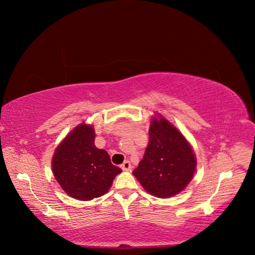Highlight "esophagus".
<instances>
[{"label": "esophagus", "mask_w": 255, "mask_h": 255, "mask_svg": "<svg viewBox=\"0 0 255 255\" xmlns=\"http://www.w3.org/2000/svg\"><path fill=\"white\" fill-rule=\"evenodd\" d=\"M122 169L124 171H129L131 169V164L129 161H125L123 164H122Z\"/></svg>", "instance_id": "obj_1"}]
</instances>
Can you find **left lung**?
<instances>
[{
    "label": "left lung",
    "mask_w": 255,
    "mask_h": 255,
    "mask_svg": "<svg viewBox=\"0 0 255 255\" xmlns=\"http://www.w3.org/2000/svg\"><path fill=\"white\" fill-rule=\"evenodd\" d=\"M148 145L132 174L149 195L170 198L192 180L197 159L182 132L162 115L150 119Z\"/></svg>",
    "instance_id": "left-lung-1"
}]
</instances>
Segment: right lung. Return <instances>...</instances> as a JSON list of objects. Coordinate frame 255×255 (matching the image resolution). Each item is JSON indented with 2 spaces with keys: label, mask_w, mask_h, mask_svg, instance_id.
<instances>
[{
  "label": "right lung",
  "mask_w": 255,
  "mask_h": 255,
  "mask_svg": "<svg viewBox=\"0 0 255 255\" xmlns=\"http://www.w3.org/2000/svg\"><path fill=\"white\" fill-rule=\"evenodd\" d=\"M92 125L82 123L60 141L51 158L54 176L68 196L89 201L109 191L122 169L111 163L109 154L94 145Z\"/></svg>",
  "instance_id": "right-lung-1"
}]
</instances>
